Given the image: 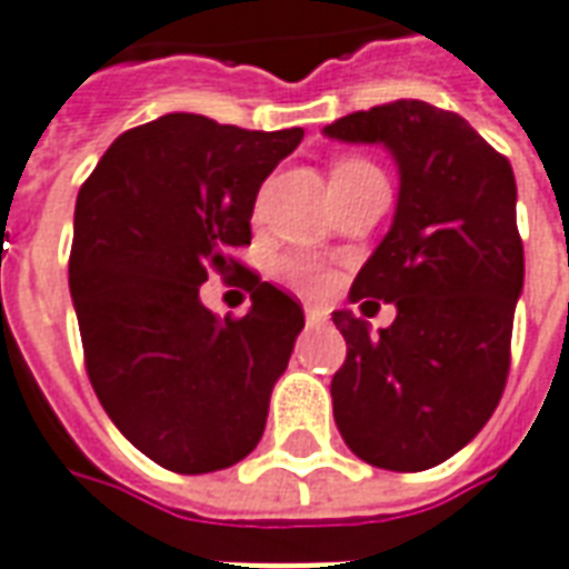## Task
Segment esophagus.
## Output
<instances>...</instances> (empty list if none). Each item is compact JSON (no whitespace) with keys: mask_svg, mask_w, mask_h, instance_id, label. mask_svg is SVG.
I'll list each match as a JSON object with an SVG mask.
<instances>
[{"mask_svg":"<svg viewBox=\"0 0 569 569\" xmlns=\"http://www.w3.org/2000/svg\"><path fill=\"white\" fill-rule=\"evenodd\" d=\"M305 317H308V323L311 326L326 323V311L323 308H317V305H308V308H305Z\"/></svg>","mask_w":569,"mask_h":569,"instance_id":"34e87169","label":"esophagus"}]
</instances>
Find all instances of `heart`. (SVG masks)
<instances>
[{"label":"heart","instance_id":"obj_1","mask_svg":"<svg viewBox=\"0 0 569 569\" xmlns=\"http://www.w3.org/2000/svg\"><path fill=\"white\" fill-rule=\"evenodd\" d=\"M348 169H367V162H357V160L341 162L336 172H348ZM289 273H292V280H296L298 286H305V289H317V286L323 283V280H320V273L313 271L311 264H305V261L292 264V268H289Z\"/></svg>","mask_w":569,"mask_h":569}]
</instances>
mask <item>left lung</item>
<instances>
[{
  "label": "left lung",
  "mask_w": 569,
  "mask_h": 569,
  "mask_svg": "<svg viewBox=\"0 0 569 569\" xmlns=\"http://www.w3.org/2000/svg\"><path fill=\"white\" fill-rule=\"evenodd\" d=\"M323 134L381 144L400 174L395 221L348 292L397 317L372 336L353 311H332L348 341L336 425L357 459L425 471L478 437L506 388L523 289L515 172L459 113L425 101L357 110Z\"/></svg>",
  "instance_id": "8db88e82"
}]
</instances>
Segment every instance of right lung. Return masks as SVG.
Returning a JSON list of instances; mask_svg holds the SVG:
<instances>
[{
  "instance_id": "right-lung-1",
  "label": "right lung",
  "mask_w": 569,
  "mask_h": 569,
  "mask_svg": "<svg viewBox=\"0 0 569 569\" xmlns=\"http://www.w3.org/2000/svg\"><path fill=\"white\" fill-rule=\"evenodd\" d=\"M301 138L166 113L119 134L79 190L70 296L91 388L169 471L230 468L264 435L305 311L246 271L252 308L221 320L200 286L243 271L228 252L252 240L258 188Z\"/></svg>"
}]
</instances>
